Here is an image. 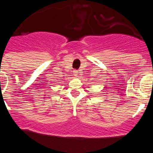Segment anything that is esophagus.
I'll list each match as a JSON object with an SVG mask.
<instances>
[{
	"label": "esophagus",
	"instance_id": "obj_1",
	"mask_svg": "<svg viewBox=\"0 0 153 153\" xmlns=\"http://www.w3.org/2000/svg\"><path fill=\"white\" fill-rule=\"evenodd\" d=\"M73 73H74L75 76H77V75H78V71H73Z\"/></svg>",
	"mask_w": 153,
	"mask_h": 153
}]
</instances>
